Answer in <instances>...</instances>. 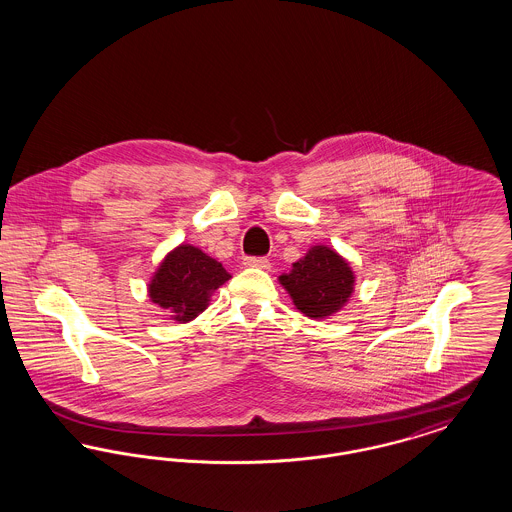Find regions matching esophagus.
<instances>
[{
    "mask_svg": "<svg viewBox=\"0 0 512 512\" xmlns=\"http://www.w3.org/2000/svg\"><path fill=\"white\" fill-rule=\"evenodd\" d=\"M244 267L268 268L270 263L265 257H245Z\"/></svg>",
    "mask_w": 512,
    "mask_h": 512,
    "instance_id": "esophagus-1",
    "label": "esophagus"
}]
</instances>
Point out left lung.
I'll return each mask as SVG.
<instances>
[{"instance_id": "1", "label": "left lung", "mask_w": 512, "mask_h": 512, "mask_svg": "<svg viewBox=\"0 0 512 512\" xmlns=\"http://www.w3.org/2000/svg\"><path fill=\"white\" fill-rule=\"evenodd\" d=\"M280 286L305 317L324 320L349 303L355 292V270L330 245H311L309 251L278 276Z\"/></svg>"}]
</instances>
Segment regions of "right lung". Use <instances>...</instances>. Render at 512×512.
<instances>
[{
	"instance_id": "add662e5",
	"label": "right lung",
	"mask_w": 512,
	"mask_h": 512,
	"mask_svg": "<svg viewBox=\"0 0 512 512\" xmlns=\"http://www.w3.org/2000/svg\"><path fill=\"white\" fill-rule=\"evenodd\" d=\"M232 278L217 259L192 244L176 245L157 265L147 284V297L178 324L199 317L213 293Z\"/></svg>"
}]
</instances>
